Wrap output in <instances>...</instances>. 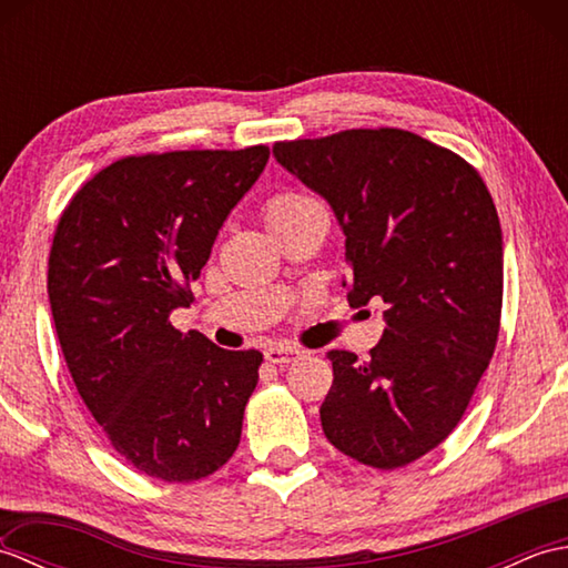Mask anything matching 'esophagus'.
Masks as SVG:
<instances>
[{"label":"esophagus","mask_w":568,"mask_h":568,"mask_svg":"<svg viewBox=\"0 0 568 568\" xmlns=\"http://www.w3.org/2000/svg\"><path fill=\"white\" fill-rule=\"evenodd\" d=\"M300 348H295V346H285V344H275V346H271V348H265V358L271 361V364H277V366H283V364H293L295 358H300Z\"/></svg>","instance_id":"34e87169"}]
</instances>
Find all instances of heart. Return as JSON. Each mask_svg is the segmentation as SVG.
<instances>
[{
  "label": "heart",
  "instance_id": "obj_1",
  "mask_svg": "<svg viewBox=\"0 0 568 568\" xmlns=\"http://www.w3.org/2000/svg\"><path fill=\"white\" fill-rule=\"evenodd\" d=\"M310 204H315V200L307 197V195H297V192H281V195H275L265 204V222L273 224L277 220H285V216H291L300 210L310 207Z\"/></svg>",
  "mask_w": 568,
  "mask_h": 568
}]
</instances>
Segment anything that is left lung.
<instances>
[{
    "instance_id": "1",
    "label": "left lung",
    "mask_w": 568,
    "mask_h": 568,
    "mask_svg": "<svg viewBox=\"0 0 568 568\" xmlns=\"http://www.w3.org/2000/svg\"><path fill=\"white\" fill-rule=\"evenodd\" d=\"M273 155L332 204L346 236L348 303H385L388 327L368 361L327 354L324 437L373 468L413 464L454 432L496 352V204L462 155L403 129L277 141Z\"/></svg>"
}]
</instances>
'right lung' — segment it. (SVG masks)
<instances>
[{"instance_id": "obj_1", "label": "right lung", "mask_w": 568, "mask_h": 568, "mask_svg": "<svg viewBox=\"0 0 568 568\" xmlns=\"http://www.w3.org/2000/svg\"><path fill=\"white\" fill-rule=\"evenodd\" d=\"M268 155H126L58 220L48 297L68 371L114 452L151 478H207L239 446L263 354L226 352L168 315L192 303L190 283Z\"/></svg>"}]
</instances>
